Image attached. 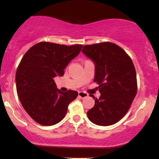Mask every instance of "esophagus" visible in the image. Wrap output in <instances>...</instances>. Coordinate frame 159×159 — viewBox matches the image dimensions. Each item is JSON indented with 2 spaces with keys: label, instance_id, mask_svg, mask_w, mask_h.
<instances>
[{
  "label": "esophagus",
  "instance_id": "1",
  "mask_svg": "<svg viewBox=\"0 0 159 159\" xmlns=\"http://www.w3.org/2000/svg\"><path fill=\"white\" fill-rule=\"evenodd\" d=\"M78 96L81 98H87L88 96V94L84 92H79V93H78Z\"/></svg>",
  "mask_w": 159,
  "mask_h": 159
}]
</instances>
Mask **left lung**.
I'll return each instance as SVG.
<instances>
[{
	"label": "left lung",
	"mask_w": 159,
	"mask_h": 159,
	"mask_svg": "<svg viewBox=\"0 0 159 159\" xmlns=\"http://www.w3.org/2000/svg\"><path fill=\"white\" fill-rule=\"evenodd\" d=\"M95 65L94 82L101 96L89 110L88 119L100 126H109L125 116L137 94L136 71L131 58L114 43L84 45L82 50Z\"/></svg>",
	"instance_id": "8db88e82"
}]
</instances>
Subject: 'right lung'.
<instances>
[{
    "mask_svg": "<svg viewBox=\"0 0 159 159\" xmlns=\"http://www.w3.org/2000/svg\"><path fill=\"white\" fill-rule=\"evenodd\" d=\"M82 47L40 42L21 58L16 72L17 94L26 112L40 125L51 126L61 121L69 104L77 97V91L63 93L56 88L53 78L64 75Z\"/></svg>",
    "mask_w": 159,
    "mask_h": 159,
    "instance_id": "right-lung-1",
    "label": "right lung"
}]
</instances>
